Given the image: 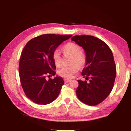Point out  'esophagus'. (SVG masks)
<instances>
[{
	"label": "esophagus",
	"mask_w": 131,
	"mask_h": 131,
	"mask_svg": "<svg viewBox=\"0 0 131 131\" xmlns=\"http://www.w3.org/2000/svg\"><path fill=\"white\" fill-rule=\"evenodd\" d=\"M70 81V79H64V81L65 82V84H66V83L69 82Z\"/></svg>",
	"instance_id": "1"
}]
</instances>
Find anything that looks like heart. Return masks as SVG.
I'll return each mask as SVG.
<instances>
[{"instance_id": "1", "label": "heart", "mask_w": 131, "mask_h": 131, "mask_svg": "<svg viewBox=\"0 0 131 131\" xmlns=\"http://www.w3.org/2000/svg\"><path fill=\"white\" fill-rule=\"evenodd\" d=\"M63 52L65 53H69L74 57L73 63H78L72 66H64L58 71V74L61 77L65 78H72L74 74L77 73L80 68V66L84 65L86 62V57L84 53L81 52L80 46L73 42H69L63 47ZM52 57L53 61L57 66H60L62 64L61 52L59 49L55 50L53 53Z\"/></svg>"}]
</instances>
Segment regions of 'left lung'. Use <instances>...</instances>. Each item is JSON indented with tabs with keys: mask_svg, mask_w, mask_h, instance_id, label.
<instances>
[{
	"mask_svg": "<svg viewBox=\"0 0 131 131\" xmlns=\"http://www.w3.org/2000/svg\"><path fill=\"white\" fill-rule=\"evenodd\" d=\"M72 40L86 53V67L82 75L88 82L78 80L76 93L79 100L89 105L101 103L112 91L116 68L112 51L105 42L91 35H75Z\"/></svg>",
	"mask_w": 131,
	"mask_h": 131,
	"instance_id": "obj_1",
	"label": "left lung"
}]
</instances>
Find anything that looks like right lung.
Returning <instances> with one entry per match:
<instances>
[{
	"label": "right lung",
	"instance_id": "obj_1",
	"mask_svg": "<svg viewBox=\"0 0 131 131\" xmlns=\"http://www.w3.org/2000/svg\"><path fill=\"white\" fill-rule=\"evenodd\" d=\"M72 35L42 34L31 39L23 49L19 63V75L24 92L35 103L46 105L57 98L64 84L62 78L46 77L56 74L52 55L54 50Z\"/></svg>",
	"mask_w": 131,
	"mask_h": 131
}]
</instances>
